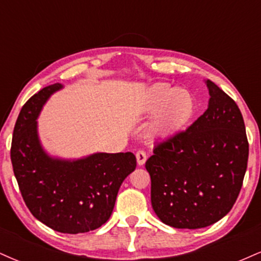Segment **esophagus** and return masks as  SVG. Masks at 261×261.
Here are the masks:
<instances>
[{
	"label": "esophagus",
	"instance_id": "obj_1",
	"mask_svg": "<svg viewBox=\"0 0 261 261\" xmlns=\"http://www.w3.org/2000/svg\"><path fill=\"white\" fill-rule=\"evenodd\" d=\"M136 160H137V164H139V166H143L146 160H147V154H146V152L142 151V149L137 151L136 152Z\"/></svg>",
	"mask_w": 261,
	"mask_h": 261
}]
</instances>
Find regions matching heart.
Segmentation results:
<instances>
[{"mask_svg":"<svg viewBox=\"0 0 261 261\" xmlns=\"http://www.w3.org/2000/svg\"><path fill=\"white\" fill-rule=\"evenodd\" d=\"M195 100L184 88H172L167 83H157L143 93L137 104L141 115L155 114L149 133L153 137H166L184 126L193 115Z\"/></svg>","mask_w":261,"mask_h":261,"instance_id":"1","label":"heart"}]
</instances>
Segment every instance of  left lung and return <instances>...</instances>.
Masks as SVG:
<instances>
[{"label": "left lung", "instance_id": "8db88e82", "mask_svg": "<svg viewBox=\"0 0 261 261\" xmlns=\"http://www.w3.org/2000/svg\"><path fill=\"white\" fill-rule=\"evenodd\" d=\"M207 110L185 131L155 145L146 162L151 202L163 223L197 229L226 216L239 195L249 145L236 101L212 81Z\"/></svg>", "mask_w": 261, "mask_h": 261}]
</instances>
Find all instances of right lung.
Instances as JSON below:
<instances>
[{
    "label": "right lung",
    "instance_id": "right-lung-1",
    "mask_svg": "<svg viewBox=\"0 0 261 261\" xmlns=\"http://www.w3.org/2000/svg\"><path fill=\"white\" fill-rule=\"evenodd\" d=\"M62 87H45L23 106L13 130L11 161L33 216L54 230L77 234L109 220L122 181L136 168V157L131 152H98L64 160L47 153L39 139L37 119L50 95Z\"/></svg>",
    "mask_w": 261,
    "mask_h": 261
}]
</instances>
